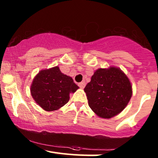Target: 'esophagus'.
<instances>
[{
	"mask_svg": "<svg viewBox=\"0 0 158 158\" xmlns=\"http://www.w3.org/2000/svg\"><path fill=\"white\" fill-rule=\"evenodd\" d=\"M78 85H79V87H80L81 88H85V81H81L80 83H79V84H78Z\"/></svg>",
	"mask_w": 158,
	"mask_h": 158,
	"instance_id": "esophagus-1",
	"label": "esophagus"
}]
</instances>
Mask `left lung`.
<instances>
[{
	"label": "left lung",
	"instance_id": "8db88e82",
	"mask_svg": "<svg viewBox=\"0 0 158 158\" xmlns=\"http://www.w3.org/2000/svg\"><path fill=\"white\" fill-rule=\"evenodd\" d=\"M88 106L102 118L109 119L126 108L132 95L129 79L120 69H98L85 88Z\"/></svg>",
	"mask_w": 158,
	"mask_h": 158
}]
</instances>
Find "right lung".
<instances>
[{
    "label": "right lung",
    "instance_id": "add662e5",
    "mask_svg": "<svg viewBox=\"0 0 158 158\" xmlns=\"http://www.w3.org/2000/svg\"><path fill=\"white\" fill-rule=\"evenodd\" d=\"M79 87L73 79L62 73L59 67L40 71L31 85V95L38 105L48 111L64 106Z\"/></svg>",
    "mask_w": 158,
    "mask_h": 158
}]
</instances>
